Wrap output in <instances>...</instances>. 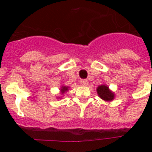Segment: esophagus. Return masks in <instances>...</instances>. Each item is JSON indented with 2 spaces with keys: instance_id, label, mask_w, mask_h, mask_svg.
I'll list each match as a JSON object with an SVG mask.
<instances>
[{
  "instance_id": "esophagus-1",
  "label": "esophagus",
  "mask_w": 152,
  "mask_h": 152,
  "mask_svg": "<svg viewBox=\"0 0 152 152\" xmlns=\"http://www.w3.org/2000/svg\"><path fill=\"white\" fill-rule=\"evenodd\" d=\"M80 83L83 86H86L88 84V81L87 80H80Z\"/></svg>"
}]
</instances>
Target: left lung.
Listing matches in <instances>:
<instances>
[{
	"instance_id": "obj_1",
	"label": "left lung",
	"mask_w": 152,
	"mask_h": 152,
	"mask_svg": "<svg viewBox=\"0 0 152 152\" xmlns=\"http://www.w3.org/2000/svg\"><path fill=\"white\" fill-rule=\"evenodd\" d=\"M98 95L102 99L106 100V101H111L113 99L114 95L108 89V87L105 85L99 86L97 88Z\"/></svg>"
}]
</instances>
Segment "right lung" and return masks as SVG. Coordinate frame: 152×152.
<instances>
[{
    "instance_id": "right-lung-1",
    "label": "right lung",
    "mask_w": 152,
    "mask_h": 152,
    "mask_svg": "<svg viewBox=\"0 0 152 152\" xmlns=\"http://www.w3.org/2000/svg\"><path fill=\"white\" fill-rule=\"evenodd\" d=\"M68 90V88L67 87H62L61 88V92L64 93V91H66Z\"/></svg>"
}]
</instances>
